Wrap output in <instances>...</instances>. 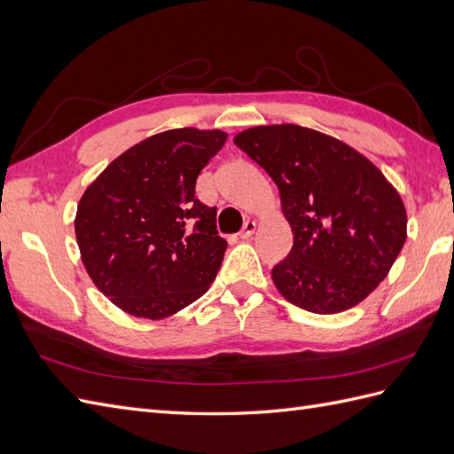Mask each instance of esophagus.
I'll use <instances>...</instances> for the list:
<instances>
[{
	"mask_svg": "<svg viewBox=\"0 0 454 454\" xmlns=\"http://www.w3.org/2000/svg\"><path fill=\"white\" fill-rule=\"evenodd\" d=\"M254 230H257V223H254V220H247V223L243 224V230L239 231V238L241 239L251 238L254 234Z\"/></svg>",
	"mask_w": 454,
	"mask_h": 454,
	"instance_id": "1",
	"label": "esophagus"
}]
</instances>
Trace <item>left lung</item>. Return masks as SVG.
<instances>
[{"instance_id":"left-lung-1","label":"left lung","mask_w":454,"mask_h":454,"mask_svg":"<svg viewBox=\"0 0 454 454\" xmlns=\"http://www.w3.org/2000/svg\"><path fill=\"white\" fill-rule=\"evenodd\" d=\"M234 144L280 190L294 247L272 269L289 303L335 315L364 301L406 239V208L381 170L341 139L297 124L253 126Z\"/></svg>"}]
</instances>
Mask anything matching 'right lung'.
<instances>
[{"label": "right lung", "mask_w": 454, "mask_h": 454, "mask_svg": "<svg viewBox=\"0 0 454 454\" xmlns=\"http://www.w3.org/2000/svg\"><path fill=\"white\" fill-rule=\"evenodd\" d=\"M228 134L174 128L126 149L80 197L74 234L84 269L113 305L160 320L200 299L223 264L216 208L195 180Z\"/></svg>", "instance_id": "add662e5"}]
</instances>
